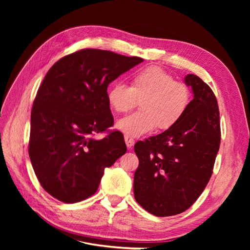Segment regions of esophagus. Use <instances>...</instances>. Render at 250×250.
I'll use <instances>...</instances> for the list:
<instances>
[{
  "label": "esophagus",
  "mask_w": 250,
  "mask_h": 250,
  "mask_svg": "<svg viewBox=\"0 0 250 250\" xmlns=\"http://www.w3.org/2000/svg\"><path fill=\"white\" fill-rule=\"evenodd\" d=\"M124 139H125V143H126V146H127V148H129V149H130V148L134 145V140H133V139H131L130 137H128V135H125Z\"/></svg>",
  "instance_id": "1"
}]
</instances>
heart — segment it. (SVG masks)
<instances>
[{
    "label": "heart",
    "mask_w": 250,
    "mask_h": 250,
    "mask_svg": "<svg viewBox=\"0 0 250 250\" xmlns=\"http://www.w3.org/2000/svg\"><path fill=\"white\" fill-rule=\"evenodd\" d=\"M109 108L118 113L130 111L140 102V110L118 121L117 128L132 138L153 129H171L183 119L191 104L190 88L160 66L150 65L135 72L130 86L113 83L106 92Z\"/></svg>",
    "instance_id": "1"
}]
</instances>
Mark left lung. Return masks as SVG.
Instances as JSON below:
<instances>
[{"instance_id":"8db88e82","label":"left lung","mask_w":250,"mask_h":250,"mask_svg":"<svg viewBox=\"0 0 250 250\" xmlns=\"http://www.w3.org/2000/svg\"><path fill=\"white\" fill-rule=\"evenodd\" d=\"M185 83L194 95L179 122L155 137L139 141L134 152V198L157 217L183 213L207 187L220 146V121L215 94L198 76L188 74Z\"/></svg>"}]
</instances>
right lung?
Returning <instances> with one entry per match:
<instances>
[{
  "instance_id": "right-lung-1",
  "label": "right lung",
  "mask_w": 250,
  "mask_h": 250,
  "mask_svg": "<svg viewBox=\"0 0 250 250\" xmlns=\"http://www.w3.org/2000/svg\"><path fill=\"white\" fill-rule=\"evenodd\" d=\"M144 62L110 51L83 49L59 59L37 90L31 111L29 156L53 197L75 203L95 194L105 168L126 153L122 133L94 135L113 125L107 86Z\"/></svg>"
}]
</instances>
